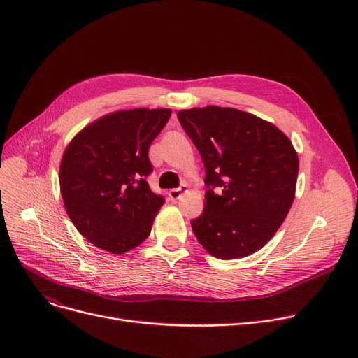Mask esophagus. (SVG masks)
I'll return each instance as SVG.
<instances>
[{
  "label": "esophagus",
  "mask_w": 358,
  "mask_h": 358,
  "mask_svg": "<svg viewBox=\"0 0 358 358\" xmlns=\"http://www.w3.org/2000/svg\"><path fill=\"white\" fill-rule=\"evenodd\" d=\"M187 192H189V187H187V185H181V187H178V189L169 190L168 196H169V199H171L173 201H176V200L181 199V196H182V194H185Z\"/></svg>",
  "instance_id": "obj_1"
}]
</instances>
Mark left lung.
<instances>
[{
	"mask_svg": "<svg viewBox=\"0 0 358 358\" xmlns=\"http://www.w3.org/2000/svg\"><path fill=\"white\" fill-rule=\"evenodd\" d=\"M177 117L206 168L204 210L192 228L210 255L248 257L275 235L296 193L299 158L273 123L232 107L181 110Z\"/></svg>",
	"mask_w": 358,
	"mask_h": 358,
	"instance_id": "left-lung-1",
	"label": "left lung"
}]
</instances>
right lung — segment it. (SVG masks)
<instances>
[{"instance_id": "right-lung-1", "label": "right lung", "mask_w": 358, "mask_h": 358, "mask_svg": "<svg viewBox=\"0 0 358 358\" xmlns=\"http://www.w3.org/2000/svg\"><path fill=\"white\" fill-rule=\"evenodd\" d=\"M171 108L110 113L85 126L65 148L59 185L73 227L94 247L124 254L149 236L165 203L150 192L148 150Z\"/></svg>"}]
</instances>
